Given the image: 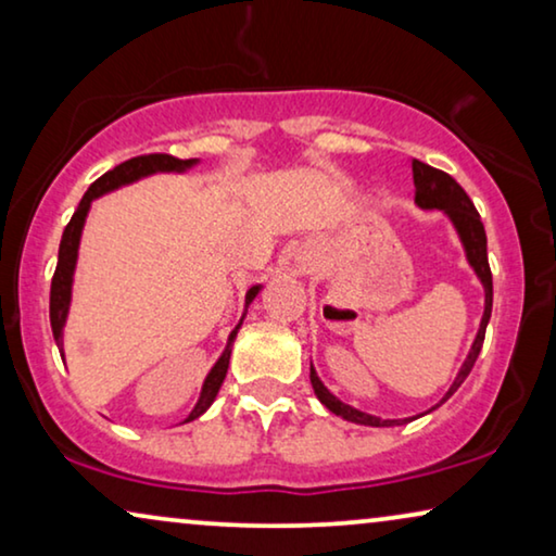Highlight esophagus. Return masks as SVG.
I'll use <instances>...</instances> for the list:
<instances>
[{
  "label": "esophagus",
  "mask_w": 556,
  "mask_h": 556,
  "mask_svg": "<svg viewBox=\"0 0 556 556\" xmlns=\"http://www.w3.org/2000/svg\"><path fill=\"white\" fill-rule=\"evenodd\" d=\"M308 261H311V257H308V255H301V257H299L301 268H308Z\"/></svg>",
  "instance_id": "1"
}]
</instances>
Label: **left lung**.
Masks as SVG:
<instances>
[{
	"label": "left lung",
	"instance_id": "left-lung-1",
	"mask_svg": "<svg viewBox=\"0 0 556 556\" xmlns=\"http://www.w3.org/2000/svg\"><path fill=\"white\" fill-rule=\"evenodd\" d=\"M413 181H415V204H417V207H420V210H440L447 219H451L453 230H455V235H458V240L463 245V253H466V261L470 265V270L476 273V278L481 280V286H483L481 326H478L473 344H470V352L466 356V362L460 364V369H458V375H455L453 384L447 387L443 400H440L435 405V407H440L445 400L453 397L455 390H458L463 382H466V377L470 375V369H473L478 354H481L485 326H489L491 306H493V278H491V268H489V253H485V230H483L481 215L476 212L473 202H470V197L466 194V189H463L458 181L451 177V174L440 172V169H435V166L417 162V159L413 162ZM311 387H314L318 402H321V405L329 409V413L344 417V420H349V422L369 425V428H392V425L413 422V420H417V417L428 415V413H432V409H435V407H430L428 413L415 415V417H405V420H382V417H377V415L362 413V409L346 405V402H341L337 394L329 392V387H326L321 382V377L316 375L314 364H311Z\"/></svg>",
	"mask_w": 556,
	"mask_h": 556
}]
</instances>
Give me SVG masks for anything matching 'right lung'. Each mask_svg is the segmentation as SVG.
Wrapping results in <instances>:
<instances>
[{
	"label": "right lung",
	"instance_id": "obj_1",
	"mask_svg": "<svg viewBox=\"0 0 556 556\" xmlns=\"http://www.w3.org/2000/svg\"><path fill=\"white\" fill-rule=\"evenodd\" d=\"M197 164H200V159H177V156H169V154L136 156V159H128V162H124V164H118L116 169L105 172L103 177L96 179L93 185L88 187V192L83 194L78 210H75V215L71 217V223H67L65 232H63V240H60L58 268H55V276H52V286H50V326H52V337H55V344L60 349V356H63V362H65L63 329H65V324H67V314H71L73 276H75V265H78L80 238H83V227H86L90 204H93V200H98V197H103V194H109V192H116V189L126 187V185H134V181H139V179L154 177V174H185L189 169H194ZM261 291H263V286L248 288V293H245V311H242L238 326H235V329L230 331V337H227L225 352L219 354V359L215 362V367L210 369L207 377H204L200 400H197V405L192 407V413L187 415L185 422L197 420V417L207 413L212 402H215L219 387H223V382H225L227 367H230V354H232L235 337H238V331H240V326H242V318H245V314H248V306L255 301V295L261 293Z\"/></svg>",
	"mask_w": 556,
	"mask_h": 556
}]
</instances>
